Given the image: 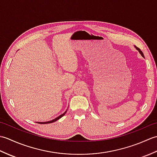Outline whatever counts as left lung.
<instances>
[{
	"instance_id": "1",
	"label": "left lung",
	"mask_w": 157,
	"mask_h": 157,
	"mask_svg": "<svg viewBox=\"0 0 157 157\" xmlns=\"http://www.w3.org/2000/svg\"><path fill=\"white\" fill-rule=\"evenodd\" d=\"M135 48H136V49H137V50H138V51H139V52H140V55H142V56H143V57H144V54H143V52H142V51H141V50H140V49L139 48H138V47H136V46H135Z\"/></svg>"
}]
</instances>
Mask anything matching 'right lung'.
<instances>
[{"instance_id":"obj_1","label":"right lung","mask_w":157,"mask_h":157,"mask_svg":"<svg viewBox=\"0 0 157 157\" xmlns=\"http://www.w3.org/2000/svg\"><path fill=\"white\" fill-rule=\"evenodd\" d=\"M66 112H67V110H66V111H65L64 113H63L62 115H59V117H57L55 118V119H52V120H51V121H46V122H37V123H40V124H45V123H53V122H55V121H57V120H59L60 118H61L63 116H64V115H65V114L66 113Z\"/></svg>"}]
</instances>
